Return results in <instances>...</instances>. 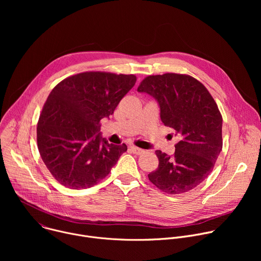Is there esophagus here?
Instances as JSON below:
<instances>
[{"label":"esophagus","mask_w":261,"mask_h":261,"mask_svg":"<svg viewBox=\"0 0 261 261\" xmlns=\"http://www.w3.org/2000/svg\"><path fill=\"white\" fill-rule=\"evenodd\" d=\"M129 148H130V151L133 153V154H135V155H142V154H144V150H142V148H139V147H137V146H135V145H130L129 146Z\"/></svg>","instance_id":"esophagus-1"}]
</instances>
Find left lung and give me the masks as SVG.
<instances>
[{
    "mask_svg": "<svg viewBox=\"0 0 261 261\" xmlns=\"http://www.w3.org/2000/svg\"><path fill=\"white\" fill-rule=\"evenodd\" d=\"M137 92L157 101L162 123L178 139L172 157L156 151L159 165L148 179L168 194L194 189L212 172L222 151V116L215 100L197 80L175 73L147 76Z\"/></svg>",
    "mask_w": 261,
    "mask_h": 261,
    "instance_id": "left-lung-1",
    "label": "left lung"
}]
</instances>
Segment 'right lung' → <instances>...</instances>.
I'll return each mask as SVG.
<instances>
[{
    "instance_id": "right-lung-1",
    "label": "right lung",
    "mask_w": 261,
    "mask_h": 261,
    "mask_svg": "<svg viewBox=\"0 0 261 261\" xmlns=\"http://www.w3.org/2000/svg\"><path fill=\"white\" fill-rule=\"evenodd\" d=\"M136 76L106 72H84L70 76L50 92L38 121L37 143L54 177L70 189H87L104 178L125 143L102 137L100 121L109 119Z\"/></svg>"
}]
</instances>
